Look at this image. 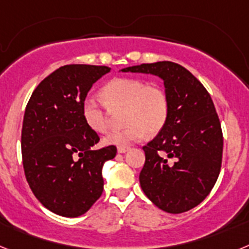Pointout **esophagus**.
Wrapping results in <instances>:
<instances>
[{"label": "esophagus", "mask_w": 249, "mask_h": 249, "mask_svg": "<svg viewBox=\"0 0 249 249\" xmlns=\"http://www.w3.org/2000/svg\"><path fill=\"white\" fill-rule=\"evenodd\" d=\"M129 149V147H126V146H122V147H118L117 148V152L118 153H126L127 151Z\"/></svg>", "instance_id": "obj_1"}]
</instances>
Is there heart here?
Returning a JSON list of instances; mask_svg holds the SVG:
<instances>
[{
	"label": "heart",
	"instance_id": "b5f03b06",
	"mask_svg": "<svg viewBox=\"0 0 249 249\" xmlns=\"http://www.w3.org/2000/svg\"><path fill=\"white\" fill-rule=\"evenodd\" d=\"M102 97L109 109L122 111V131L109 133L103 142L109 146H127L147 135H156L166 124L169 113V98L160 86L140 78H114L102 89ZM82 116L94 132L106 133L111 128L109 113L97 101L87 98L82 106Z\"/></svg>",
	"mask_w": 249,
	"mask_h": 249
}]
</instances>
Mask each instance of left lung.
<instances>
[{
    "mask_svg": "<svg viewBox=\"0 0 249 249\" xmlns=\"http://www.w3.org/2000/svg\"><path fill=\"white\" fill-rule=\"evenodd\" d=\"M121 71L158 76L169 98L166 124L143 147L141 188L164 212L192 210L210 195L222 164L223 136L210 93L188 70L169 61Z\"/></svg>",
    "mask_w": 249,
    "mask_h": 249,
    "instance_id": "8db88e82",
    "label": "left lung"
}]
</instances>
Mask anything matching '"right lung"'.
Returning a JSON list of instances; mask_svg holds the SVG:
<instances>
[{
    "instance_id": "add662e5",
    "label": "right lung",
    "mask_w": 249,
    "mask_h": 249,
    "mask_svg": "<svg viewBox=\"0 0 249 249\" xmlns=\"http://www.w3.org/2000/svg\"><path fill=\"white\" fill-rule=\"evenodd\" d=\"M111 68L67 65L39 83L22 123L26 179L36 198L62 217L85 214L102 195V167L114 146L94 149L100 137L87 126L82 106L92 85Z\"/></svg>"
}]
</instances>
